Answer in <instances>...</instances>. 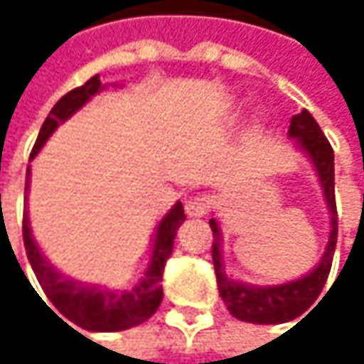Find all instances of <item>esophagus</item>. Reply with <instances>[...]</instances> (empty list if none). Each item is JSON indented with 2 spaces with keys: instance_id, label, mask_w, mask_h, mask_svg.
I'll list each match as a JSON object with an SVG mask.
<instances>
[{
  "instance_id": "1",
  "label": "esophagus",
  "mask_w": 364,
  "mask_h": 364,
  "mask_svg": "<svg viewBox=\"0 0 364 364\" xmlns=\"http://www.w3.org/2000/svg\"><path fill=\"white\" fill-rule=\"evenodd\" d=\"M210 208V200L208 196H193L185 202V213L189 217H204Z\"/></svg>"
}]
</instances>
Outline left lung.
Here are the masks:
<instances>
[{"mask_svg":"<svg viewBox=\"0 0 364 364\" xmlns=\"http://www.w3.org/2000/svg\"><path fill=\"white\" fill-rule=\"evenodd\" d=\"M289 136L295 139L297 147L301 151H306V156L312 160L321 185H323L328 213H331V232H328L327 249L321 257V263L306 276L284 282V284H274V287H255V284L232 280L225 274L223 259H221V242H223L221 228H219L217 219L208 221L210 230H213V263H215L219 295L234 318L253 323V325H280V323H289V321L301 316L318 299V295L327 282L335 245H337L333 147L308 109L291 117Z\"/></svg>","mask_w":364,"mask_h":364,"instance_id":"left-lung-1","label":"left lung"}]
</instances>
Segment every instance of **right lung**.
Here are the masks:
<instances>
[{
  "label": "right lung",
  "mask_w": 364,
  "mask_h": 364,
  "mask_svg": "<svg viewBox=\"0 0 364 364\" xmlns=\"http://www.w3.org/2000/svg\"><path fill=\"white\" fill-rule=\"evenodd\" d=\"M105 86L101 84L99 75H95L84 86L73 88L71 92H67L52 107V111L48 113V117H46V122H43V126H41V130L37 134V141L36 145H33V151H31L29 160L36 158L37 151L50 139V134L58 128V124H63L75 111L82 109ZM27 193H29V181L25 183V196ZM183 221H185L183 204L177 202L164 215V219L158 223V230H156V236H154V251H151L149 265H147L141 282L134 284L130 291H109V289H101L97 284L77 282V280H71V278L63 276L56 267H52V263L39 251V247L33 240L31 228H29L27 213L23 217V240H25L29 263H31V267L36 272L37 282L41 284L46 297L52 301V306L58 310V314L63 318H67L69 323L86 328V331H105V333H111V331H124V328L136 327V325L145 323L160 308V304H162V284H160V280H162V274H164L166 259L173 253L177 230H179V225H181Z\"/></svg>",
  "instance_id": "obj_1"
}]
</instances>
